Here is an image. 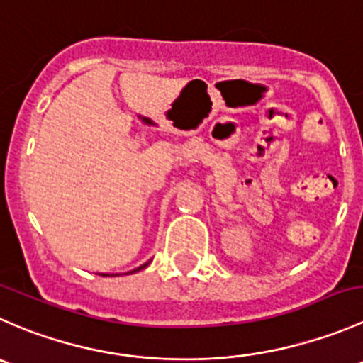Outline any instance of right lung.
<instances>
[{
	"label": "right lung",
	"mask_w": 363,
	"mask_h": 363,
	"mask_svg": "<svg viewBox=\"0 0 363 363\" xmlns=\"http://www.w3.org/2000/svg\"><path fill=\"white\" fill-rule=\"evenodd\" d=\"M148 264H150V261H148V263H145V264H141V267H138V268H134V270H132V272H127V274H135V272H139V270H143V268H146V267H148ZM100 275H102V277H109V275H107V274H100Z\"/></svg>",
	"instance_id": "1"
}]
</instances>
